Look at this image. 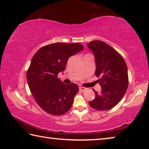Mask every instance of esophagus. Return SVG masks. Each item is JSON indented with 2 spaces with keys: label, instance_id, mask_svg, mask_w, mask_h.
<instances>
[{
  "label": "esophagus",
  "instance_id": "obj_1",
  "mask_svg": "<svg viewBox=\"0 0 149 149\" xmlns=\"http://www.w3.org/2000/svg\"><path fill=\"white\" fill-rule=\"evenodd\" d=\"M86 90H87V88H85V87H83V86H80V87H79V91H82V92H84V91H85Z\"/></svg>",
  "mask_w": 149,
  "mask_h": 149
}]
</instances>
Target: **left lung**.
<instances>
[{
    "label": "left lung",
    "mask_w": 149,
    "mask_h": 149,
    "mask_svg": "<svg viewBox=\"0 0 149 149\" xmlns=\"http://www.w3.org/2000/svg\"><path fill=\"white\" fill-rule=\"evenodd\" d=\"M95 58V74L100 79V94L95 91V98L89 105L98 111H106L115 107L125 94L128 86V68L119 53L106 43L94 40L86 44Z\"/></svg>",
    "instance_id": "obj_1"
}]
</instances>
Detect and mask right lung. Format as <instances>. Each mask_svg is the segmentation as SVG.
Instances as JSON below:
<instances>
[{
  "label": "right lung",
  "mask_w": 149,
  "mask_h": 149,
  "mask_svg": "<svg viewBox=\"0 0 149 149\" xmlns=\"http://www.w3.org/2000/svg\"><path fill=\"white\" fill-rule=\"evenodd\" d=\"M83 49L78 43H54L40 48L32 57L26 81L35 101L49 114L63 115L72 107L79 86L64 84L58 74L65 70L70 56Z\"/></svg>",
  "instance_id": "right-lung-1"
}]
</instances>
